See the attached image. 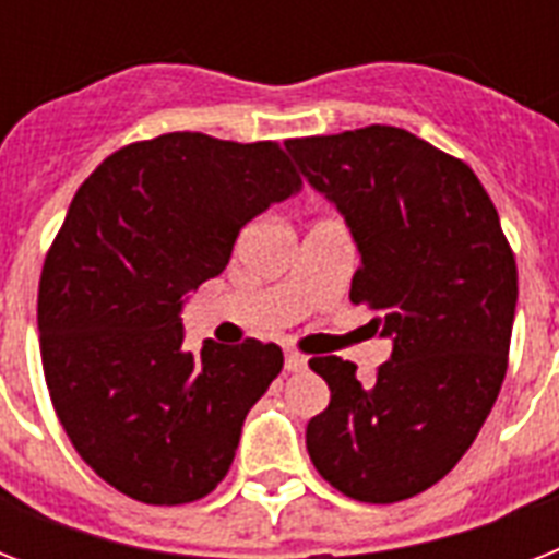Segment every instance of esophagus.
I'll return each mask as SVG.
<instances>
[{"label": "esophagus", "instance_id": "obj_1", "mask_svg": "<svg viewBox=\"0 0 559 559\" xmlns=\"http://www.w3.org/2000/svg\"><path fill=\"white\" fill-rule=\"evenodd\" d=\"M284 368H287V371H305L307 357H301L296 350H287V354H284Z\"/></svg>", "mask_w": 559, "mask_h": 559}]
</instances>
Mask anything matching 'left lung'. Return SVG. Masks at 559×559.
Here are the masks:
<instances>
[{
	"label": "left lung",
	"mask_w": 559,
	"mask_h": 559,
	"mask_svg": "<svg viewBox=\"0 0 559 559\" xmlns=\"http://www.w3.org/2000/svg\"><path fill=\"white\" fill-rule=\"evenodd\" d=\"M287 151L345 217L359 252L350 301L391 340L368 385L348 359H310L331 403L307 424V452L350 499L400 502L459 464L499 397L516 261L476 174L408 130L373 124Z\"/></svg>",
	"instance_id": "obj_1"
}]
</instances>
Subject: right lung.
I'll return each instance as SVG.
<instances>
[{"mask_svg":"<svg viewBox=\"0 0 559 559\" xmlns=\"http://www.w3.org/2000/svg\"><path fill=\"white\" fill-rule=\"evenodd\" d=\"M301 191L275 142L168 133L112 153L78 188L39 275L55 412L81 459L144 504L209 496L278 345L182 348L188 293L226 270L240 228Z\"/></svg>","mask_w":559,"mask_h":559,"instance_id":"obj_1","label":"right lung"}]
</instances>
